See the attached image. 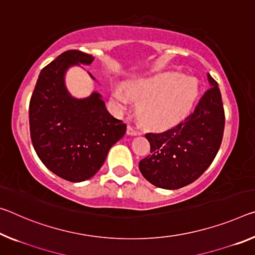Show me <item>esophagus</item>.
<instances>
[{
	"instance_id": "1",
	"label": "esophagus",
	"mask_w": 255,
	"mask_h": 255,
	"mask_svg": "<svg viewBox=\"0 0 255 255\" xmlns=\"http://www.w3.org/2000/svg\"><path fill=\"white\" fill-rule=\"evenodd\" d=\"M127 135L137 136V135H139V131H137L136 129L132 128L131 126H128V127H127Z\"/></svg>"
}]
</instances>
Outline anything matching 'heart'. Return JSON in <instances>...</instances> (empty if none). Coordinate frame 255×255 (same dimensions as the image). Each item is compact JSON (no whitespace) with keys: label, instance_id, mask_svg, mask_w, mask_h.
<instances>
[{"label":"heart","instance_id":"obj_1","mask_svg":"<svg viewBox=\"0 0 255 255\" xmlns=\"http://www.w3.org/2000/svg\"><path fill=\"white\" fill-rule=\"evenodd\" d=\"M126 90L116 87L112 103L118 111L137 102V117L144 126L162 129L175 126L191 112L199 95V83L178 71H162L127 82Z\"/></svg>","mask_w":255,"mask_h":255}]
</instances>
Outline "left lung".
<instances>
[{
    "label": "left lung",
    "mask_w": 255,
    "mask_h": 255,
    "mask_svg": "<svg viewBox=\"0 0 255 255\" xmlns=\"http://www.w3.org/2000/svg\"><path fill=\"white\" fill-rule=\"evenodd\" d=\"M210 90L183 124L161 134L145 135L151 154L139 162L144 178L156 187L178 189L193 183L212 163L225 128L218 83L208 74Z\"/></svg>",
    "instance_id": "obj_1"
}]
</instances>
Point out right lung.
<instances>
[{"mask_svg": "<svg viewBox=\"0 0 255 255\" xmlns=\"http://www.w3.org/2000/svg\"><path fill=\"white\" fill-rule=\"evenodd\" d=\"M93 60L77 50L63 52L40 71L29 104L36 153L48 170L72 183L92 178L126 132V125L108 112L99 92L78 99L68 91L67 71Z\"/></svg>", "mask_w": 255, "mask_h": 255, "instance_id": "obj_1", "label": "right lung"}]
</instances>
